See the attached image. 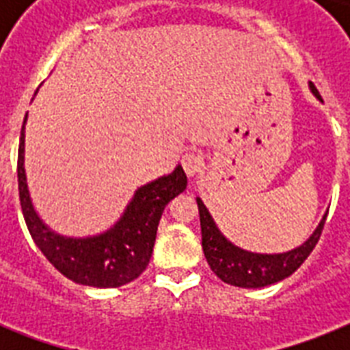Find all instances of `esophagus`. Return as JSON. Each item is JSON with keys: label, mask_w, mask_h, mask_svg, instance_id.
I'll list each match as a JSON object with an SVG mask.
<instances>
[{"label": "esophagus", "mask_w": 350, "mask_h": 350, "mask_svg": "<svg viewBox=\"0 0 350 350\" xmlns=\"http://www.w3.org/2000/svg\"><path fill=\"white\" fill-rule=\"evenodd\" d=\"M181 165H183V170L187 172V176H196L198 172L203 169L202 154H198V152L183 154V158H181Z\"/></svg>", "instance_id": "34e87169"}]
</instances>
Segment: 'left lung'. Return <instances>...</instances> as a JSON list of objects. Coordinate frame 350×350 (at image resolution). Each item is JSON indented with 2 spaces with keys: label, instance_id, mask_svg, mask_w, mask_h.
Masks as SVG:
<instances>
[{
  "label": "left lung",
  "instance_id": "1",
  "mask_svg": "<svg viewBox=\"0 0 350 350\" xmlns=\"http://www.w3.org/2000/svg\"><path fill=\"white\" fill-rule=\"evenodd\" d=\"M310 90L321 100L320 92L312 83H310ZM196 202L198 211H200V224H202V247L208 265L221 282L245 288L267 287L272 283L282 282L294 271H298L299 265L309 258L316 243L320 241L321 230L327 219V216L321 219L314 234L298 249L288 250L283 254H254V252L238 249L230 241H227L218 227L214 225L202 200L198 198Z\"/></svg>",
  "mask_w": 350,
  "mask_h": 350
}]
</instances>
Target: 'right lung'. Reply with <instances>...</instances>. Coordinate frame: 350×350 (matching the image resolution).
<instances>
[{"label":"right lung","mask_w":350,"mask_h":350,"mask_svg":"<svg viewBox=\"0 0 350 350\" xmlns=\"http://www.w3.org/2000/svg\"><path fill=\"white\" fill-rule=\"evenodd\" d=\"M27 120V116H25ZM25 121L18 148V189L25 224L34 243L63 276L81 285L121 287L147 269L152 256L159 219L170 200L185 191L181 167L169 176L137 189L123 218L109 232L87 239L62 238L46 229L32 208L23 167Z\"/></svg>","instance_id":"obj_1"}]
</instances>
